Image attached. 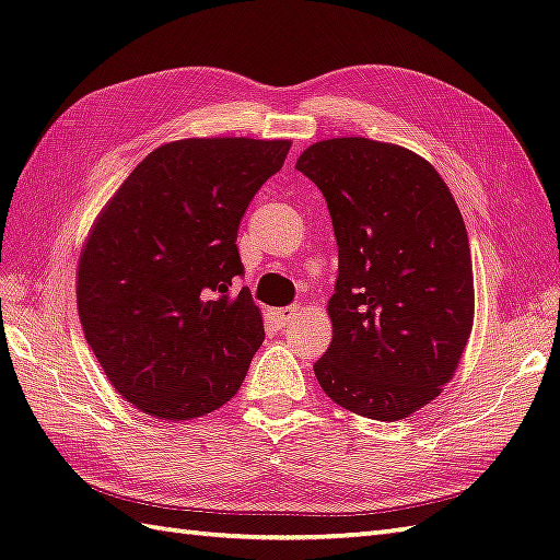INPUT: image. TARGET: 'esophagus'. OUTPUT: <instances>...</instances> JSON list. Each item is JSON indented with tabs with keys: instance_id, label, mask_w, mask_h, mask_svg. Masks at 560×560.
<instances>
[{
	"instance_id": "obj_1",
	"label": "esophagus",
	"mask_w": 560,
	"mask_h": 560,
	"mask_svg": "<svg viewBox=\"0 0 560 560\" xmlns=\"http://www.w3.org/2000/svg\"><path fill=\"white\" fill-rule=\"evenodd\" d=\"M296 316H299V306H284V308L272 311V320L278 323V327H284L288 323H292Z\"/></svg>"
}]
</instances>
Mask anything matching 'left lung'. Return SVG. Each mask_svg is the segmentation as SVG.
<instances>
[{"label": "left lung", "instance_id": "8db88e82", "mask_svg": "<svg viewBox=\"0 0 560 560\" xmlns=\"http://www.w3.org/2000/svg\"><path fill=\"white\" fill-rule=\"evenodd\" d=\"M296 171L323 192L339 254L332 342L313 373L351 413L408 418L440 397L470 339L463 215L432 163L399 144L320 140Z\"/></svg>", "mask_w": 560, "mask_h": 560}]
</instances>
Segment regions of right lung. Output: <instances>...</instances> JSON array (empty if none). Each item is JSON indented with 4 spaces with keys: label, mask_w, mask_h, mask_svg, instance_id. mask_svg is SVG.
Listing matches in <instances>:
<instances>
[{
    "label": "right lung",
    "mask_w": 560,
    "mask_h": 560,
    "mask_svg": "<svg viewBox=\"0 0 560 560\" xmlns=\"http://www.w3.org/2000/svg\"><path fill=\"white\" fill-rule=\"evenodd\" d=\"M290 140L187 138L156 147L94 218L78 258L88 345L122 399L192 420L235 397L264 342L237 228Z\"/></svg>",
    "instance_id": "obj_1"
}]
</instances>
